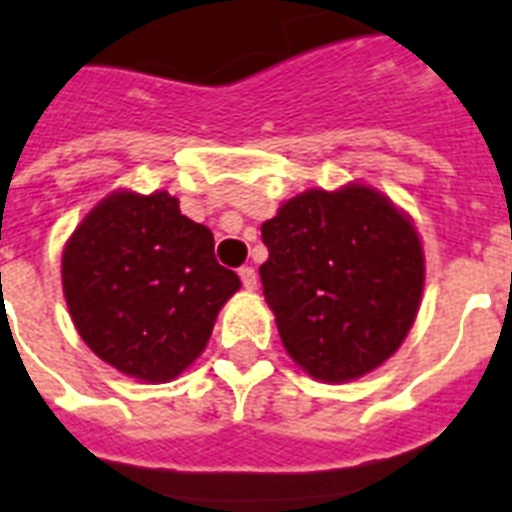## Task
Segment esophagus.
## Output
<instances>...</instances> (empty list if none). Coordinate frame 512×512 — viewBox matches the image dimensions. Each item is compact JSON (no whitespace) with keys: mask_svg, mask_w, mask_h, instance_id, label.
I'll return each instance as SVG.
<instances>
[{"mask_svg":"<svg viewBox=\"0 0 512 512\" xmlns=\"http://www.w3.org/2000/svg\"><path fill=\"white\" fill-rule=\"evenodd\" d=\"M237 275H240V280H243L245 290H253L256 288V282H259V277H256V269L253 267H240V272H237Z\"/></svg>","mask_w":512,"mask_h":512,"instance_id":"obj_1","label":"esophagus"}]
</instances>
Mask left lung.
Here are the masks:
<instances>
[{
	"label": "left lung",
	"mask_w": 512,
	"mask_h": 512,
	"mask_svg": "<svg viewBox=\"0 0 512 512\" xmlns=\"http://www.w3.org/2000/svg\"><path fill=\"white\" fill-rule=\"evenodd\" d=\"M259 267L282 346L312 378H362L410 333L423 245L399 208L365 185L309 190L261 224Z\"/></svg>",
	"instance_id": "obj_1"
}]
</instances>
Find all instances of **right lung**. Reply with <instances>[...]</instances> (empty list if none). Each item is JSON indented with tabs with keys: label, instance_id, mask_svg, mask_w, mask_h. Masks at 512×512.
<instances>
[{
	"label": "right lung",
	"instance_id": "obj_1",
	"mask_svg": "<svg viewBox=\"0 0 512 512\" xmlns=\"http://www.w3.org/2000/svg\"><path fill=\"white\" fill-rule=\"evenodd\" d=\"M240 277L214 256V235L169 192H113L63 251L68 312L89 349L124 375L166 383L206 349Z\"/></svg>",
	"mask_w": 512,
	"mask_h": 512
}]
</instances>
